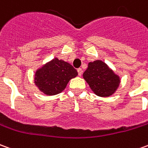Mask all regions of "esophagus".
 Segmentation results:
<instances>
[{
  "instance_id": "1",
  "label": "esophagus",
  "mask_w": 148,
  "mask_h": 148,
  "mask_svg": "<svg viewBox=\"0 0 148 148\" xmlns=\"http://www.w3.org/2000/svg\"><path fill=\"white\" fill-rule=\"evenodd\" d=\"M77 73H78L79 76H82V68H78L77 69Z\"/></svg>"
}]
</instances>
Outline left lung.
I'll list each match as a JSON object with an SVG mask.
<instances>
[{
  "label": "left lung",
  "mask_w": 148,
  "mask_h": 148,
  "mask_svg": "<svg viewBox=\"0 0 148 148\" xmlns=\"http://www.w3.org/2000/svg\"><path fill=\"white\" fill-rule=\"evenodd\" d=\"M83 77L94 93L101 97L111 95L120 82L119 77L100 60L88 64Z\"/></svg>",
  "instance_id": "8db88e82"
}]
</instances>
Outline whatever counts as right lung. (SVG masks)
<instances>
[{
    "mask_svg": "<svg viewBox=\"0 0 148 148\" xmlns=\"http://www.w3.org/2000/svg\"><path fill=\"white\" fill-rule=\"evenodd\" d=\"M77 75L71 64L58 58L53 59L35 74V84L47 95H55L64 90L71 78Z\"/></svg>",
    "mask_w": 148,
    "mask_h": 148,
    "instance_id": "right-lung-1",
    "label": "right lung"
}]
</instances>
